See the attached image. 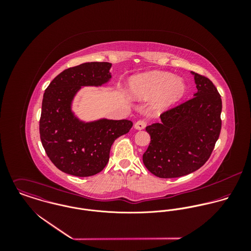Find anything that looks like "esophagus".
Segmentation results:
<instances>
[{
  "instance_id": "34e87169",
  "label": "esophagus",
  "mask_w": 251,
  "mask_h": 251,
  "mask_svg": "<svg viewBox=\"0 0 251 251\" xmlns=\"http://www.w3.org/2000/svg\"><path fill=\"white\" fill-rule=\"evenodd\" d=\"M146 125H147V123L145 121L140 120V121H138L134 124V128L137 129V130H141V129H144L146 127Z\"/></svg>"
}]
</instances>
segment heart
<instances>
[{
	"instance_id": "heart-1",
	"label": "heart",
	"mask_w": 251,
	"mask_h": 251,
	"mask_svg": "<svg viewBox=\"0 0 251 251\" xmlns=\"http://www.w3.org/2000/svg\"><path fill=\"white\" fill-rule=\"evenodd\" d=\"M128 92L132 99L146 100L156 97L153 108L166 110L180 101L187 92V86L182 78L164 72H150L132 77Z\"/></svg>"
}]
</instances>
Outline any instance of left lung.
Here are the masks:
<instances>
[{
	"label": "left lung",
	"mask_w": 251,
	"mask_h": 251,
	"mask_svg": "<svg viewBox=\"0 0 251 251\" xmlns=\"http://www.w3.org/2000/svg\"><path fill=\"white\" fill-rule=\"evenodd\" d=\"M190 73L197 88L194 98L146 127L151 143L144 152V165L158 178H178L198 170L209 159L220 133V95L210 79Z\"/></svg>",
	"instance_id": "left-lung-1"
}]
</instances>
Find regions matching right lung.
Returning a JSON list of instances; mask_svg holds the SVG:
<instances>
[{
    "instance_id": "right-lung-1",
    "label": "right lung",
    "mask_w": 251,
    "mask_h": 251,
    "mask_svg": "<svg viewBox=\"0 0 251 251\" xmlns=\"http://www.w3.org/2000/svg\"><path fill=\"white\" fill-rule=\"evenodd\" d=\"M112 64L84 63L57 75L43 95L39 134L54 165L76 177L94 176L106 166L114 141L132 127L129 120L106 118L86 122L72 110L84 87H101L111 80Z\"/></svg>"
}]
</instances>
